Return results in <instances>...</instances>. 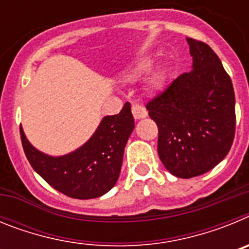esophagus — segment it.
<instances>
[{"instance_id":"obj_1","label":"esophagus","mask_w":249,"mask_h":249,"mask_svg":"<svg viewBox=\"0 0 249 249\" xmlns=\"http://www.w3.org/2000/svg\"><path fill=\"white\" fill-rule=\"evenodd\" d=\"M132 114L136 120H140V118H144L147 116V109L144 108L142 105H137V103H133L132 105Z\"/></svg>"}]
</instances>
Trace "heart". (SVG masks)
<instances>
[{
  "instance_id": "1",
  "label": "heart",
  "mask_w": 249,
  "mask_h": 249,
  "mask_svg": "<svg viewBox=\"0 0 249 249\" xmlns=\"http://www.w3.org/2000/svg\"><path fill=\"white\" fill-rule=\"evenodd\" d=\"M148 67H149V62H147V61H142V62H140L138 65H136L135 67H133V70H132V74H133V76H138V74L144 73V72L148 70ZM160 81H162V76H160V73L153 74L151 78L152 85H155V86L160 85Z\"/></svg>"
}]
</instances>
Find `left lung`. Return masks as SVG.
<instances>
[{
    "label": "left lung",
    "instance_id": "left-lung-1",
    "mask_svg": "<svg viewBox=\"0 0 249 249\" xmlns=\"http://www.w3.org/2000/svg\"><path fill=\"white\" fill-rule=\"evenodd\" d=\"M193 70L178 76L146 105L158 127V156L169 172L192 178L223 160L236 133L231 77L207 43L187 38Z\"/></svg>",
    "mask_w": 249,
    "mask_h": 249
}]
</instances>
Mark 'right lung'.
Returning a JSON list of instances; mask_svg holds the SVG:
<instances>
[{
    "instance_id": "1",
    "label": "right lung",
    "mask_w": 249,
    "mask_h": 249,
    "mask_svg": "<svg viewBox=\"0 0 249 249\" xmlns=\"http://www.w3.org/2000/svg\"><path fill=\"white\" fill-rule=\"evenodd\" d=\"M135 128L131 105L107 116L82 147L70 155L51 157L37 151L19 128L22 147L32 168L63 195L77 199L97 198L108 192L120 177L123 152Z\"/></svg>"
}]
</instances>
